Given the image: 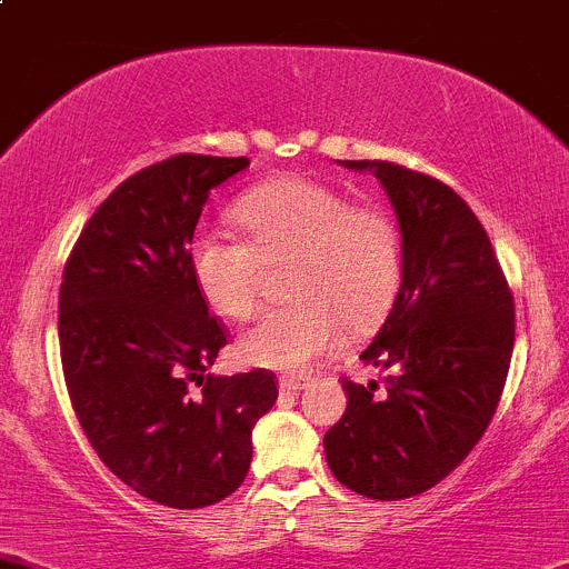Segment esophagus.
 <instances>
[{
    "label": "esophagus",
    "instance_id": "obj_1",
    "mask_svg": "<svg viewBox=\"0 0 569 569\" xmlns=\"http://www.w3.org/2000/svg\"><path fill=\"white\" fill-rule=\"evenodd\" d=\"M279 386H282V391H301L303 386H309V378L307 375H282Z\"/></svg>",
    "mask_w": 569,
    "mask_h": 569
}]
</instances>
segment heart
<instances>
[{
    "label": "heart",
    "mask_w": 569,
    "mask_h": 569,
    "mask_svg": "<svg viewBox=\"0 0 569 569\" xmlns=\"http://www.w3.org/2000/svg\"><path fill=\"white\" fill-rule=\"evenodd\" d=\"M243 238L199 230L189 260L199 296L213 312L243 320L254 312L268 268L290 266L287 296L296 301L260 315L243 333V361L271 370H303L337 348L342 328L383 320L402 273L400 232L386 210L350 204L342 191L312 178H279L238 199Z\"/></svg>",
    "instance_id": "1"
}]
</instances>
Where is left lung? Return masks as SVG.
<instances>
[{"label":"left lung","mask_w":569,"mask_h":569,"mask_svg":"<svg viewBox=\"0 0 569 569\" xmlns=\"http://www.w3.org/2000/svg\"><path fill=\"white\" fill-rule=\"evenodd\" d=\"M342 167L370 169L383 186L402 282L361 353L391 375L383 386L342 380L348 408L326 432V460L353 493L400 501L449 477L488 430L512 359L515 301L488 232L447 183L389 161Z\"/></svg>","instance_id":"1"}]
</instances>
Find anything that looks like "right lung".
I'll list each match as a JSON object with an SVG mask.
<instances>
[{
    "mask_svg": "<svg viewBox=\"0 0 569 569\" xmlns=\"http://www.w3.org/2000/svg\"><path fill=\"white\" fill-rule=\"evenodd\" d=\"M249 158L180 153L122 180L92 213L60 284V356L87 441L144 499L197 509L236 493L268 370L210 375L227 328L199 296L189 246L210 189Z\"/></svg>",
    "mask_w": 569,
    "mask_h": 569,
    "instance_id": "obj_1",
    "label": "right lung"
}]
</instances>
